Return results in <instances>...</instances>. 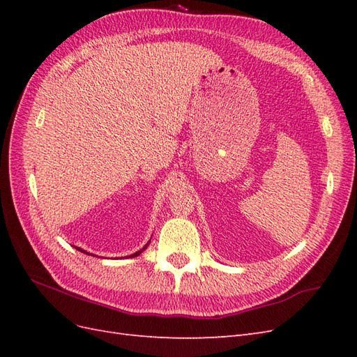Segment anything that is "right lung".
Returning a JSON list of instances; mask_svg holds the SVG:
<instances>
[{
  "label": "right lung",
  "mask_w": 357,
  "mask_h": 357,
  "mask_svg": "<svg viewBox=\"0 0 357 357\" xmlns=\"http://www.w3.org/2000/svg\"><path fill=\"white\" fill-rule=\"evenodd\" d=\"M149 244H150V241H149V243H147V244H146V245H144L143 248H139V250H138V252H135V253H132V255H129V256H126V259H128V257H137L138 255H142V253H143V252L146 250V248H147V245H149ZM74 247H75V245H74ZM75 248H77V250H79V252H82V253H84V255H91V256H95V255H92V253H89V252H86V250H83V248H80V247H75Z\"/></svg>",
  "instance_id": "1"
}]
</instances>
